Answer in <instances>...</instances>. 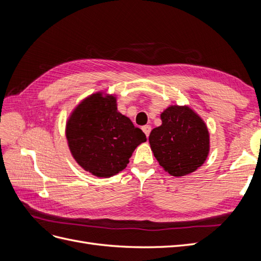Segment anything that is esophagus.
Segmentation results:
<instances>
[{
	"mask_svg": "<svg viewBox=\"0 0 261 261\" xmlns=\"http://www.w3.org/2000/svg\"><path fill=\"white\" fill-rule=\"evenodd\" d=\"M143 130H144V133L146 134V136L148 137L150 132H151V126H150V125H145V126H143Z\"/></svg>",
	"mask_w": 261,
	"mask_h": 261,
	"instance_id": "esophagus-1",
	"label": "esophagus"
}]
</instances>
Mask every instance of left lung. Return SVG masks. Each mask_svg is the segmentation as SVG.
<instances>
[{
  "instance_id": "left-lung-1",
  "label": "left lung",
  "mask_w": 261,
  "mask_h": 261,
  "mask_svg": "<svg viewBox=\"0 0 261 261\" xmlns=\"http://www.w3.org/2000/svg\"><path fill=\"white\" fill-rule=\"evenodd\" d=\"M162 124L150 133L153 155L172 176H185L207 160L210 136L206 123L188 106H170L160 115Z\"/></svg>"
}]
</instances>
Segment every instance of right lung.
<instances>
[{
  "instance_id": "1",
  "label": "right lung",
  "mask_w": 261,
  "mask_h": 261,
  "mask_svg": "<svg viewBox=\"0 0 261 261\" xmlns=\"http://www.w3.org/2000/svg\"><path fill=\"white\" fill-rule=\"evenodd\" d=\"M116 100V94L94 92L73 109L66 121L70 154L97 177H111L123 171L134 150L147 141L143 130L117 111Z\"/></svg>"
}]
</instances>
